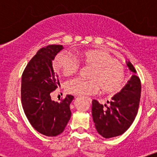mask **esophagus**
<instances>
[{"label":"esophagus","mask_w":157,"mask_h":157,"mask_svg":"<svg viewBox=\"0 0 157 157\" xmlns=\"http://www.w3.org/2000/svg\"><path fill=\"white\" fill-rule=\"evenodd\" d=\"M88 100H89V102H91V100L90 98H88Z\"/></svg>","instance_id":"1"}]
</instances>
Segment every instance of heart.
Segmentation results:
<instances>
[{"instance_id":"obj_1","label":"heart","mask_w":157,"mask_h":157,"mask_svg":"<svg viewBox=\"0 0 157 157\" xmlns=\"http://www.w3.org/2000/svg\"><path fill=\"white\" fill-rule=\"evenodd\" d=\"M78 59L82 63L92 67L90 80L75 78L68 81L66 89L76 96H89L97 93L100 89L104 93L117 92L125 80V69L109 52L100 49H87L79 52ZM54 68L65 77L78 71L79 62L75 57L62 52L56 56Z\"/></svg>"}]
</instances>
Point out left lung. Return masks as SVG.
I'll return each instance as SVG.
<instances>
[{
    "mask_svg": "<svg viewBox=\"0 0 157 157\" xmlns=\"http://www.w3.org/2000/svg\"><path fill=\"white\" fill-rule=\"evenodd\" d=\"M127 66L134 75L121 91L111 98L109 107L105 105V109L97 100L92 101L94 122L97 132L104 138L114 137L125 133L137 114L141 82L130 61L127 62Z\"/></svg>",
    "mask_w": 157,
    "mask_h": 157,
    "instance_id": "left-lung-1",
    "label": "left lung"
}]
</instances>
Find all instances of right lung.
<instances>
[{
  "instance_id": "right-lung-1",
  "label": "right lung",
  "mask_w": 157,
  "mask_h": 157,
  "mask_svg": "<svg viewBox=\"0 0 157 157\" xmlns=\"http://www.w3.org/2000/svg\"><path fill=\"white\" fill-rule=\"evenodd\" d=\"M63 48L62 45L42 48L23 71L21 80V102L27 119L36 131L47 136H56L64 131L71 118L72 95L55 102L51 94L60 86L52 61Z\"/></svg>"
}]
</instances>
